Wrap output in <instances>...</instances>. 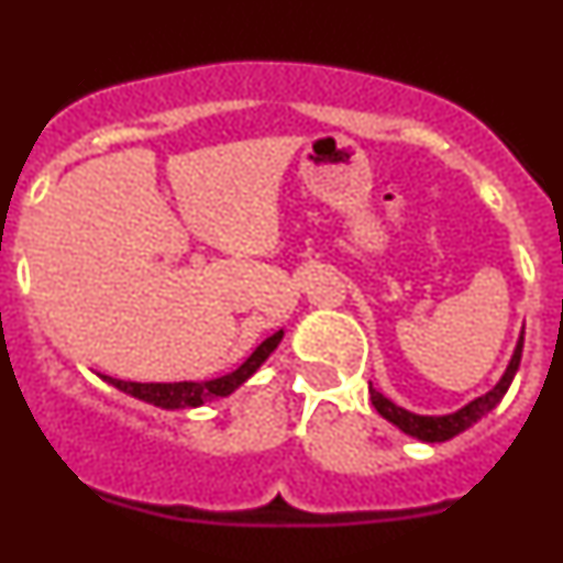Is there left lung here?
I'll list each match as a JSON object with an SVG mask.
<instances>
[{"instance_id": "1", "label": "left lung", "mask_w": 563, "mask_h": 563, "mask_svg": "<svg viewBox=\"0 0 563 563\" xmlns=\"http://www.w3.org/2000/svg\"><path fill=\"white\" fill-rule=\"evenodd\" d=\"M520 353H523V331H520L518 347H516V353H512L510 366H507V372L501 375V380L496 383L488 394L477 396L475 401H470L466 407H461L459 412H451V416H416V412L405 410V407H396L394 401L386 399V396L377 394V390L372 388V383H369V399H372V405H375V410L380 412L386 421L399 426L405 434L418 437V440H423V442L453 440L455 434H461V431L470 429L472 423L481 421L483 416H488V412L499 405L501 396H505L507 388H510L512 377H516L518 364H520Z\"/></svg>"}]
</instances>
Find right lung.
Listing matches in <instances>:
<instances>
[{
  "mask_svg": "<svg viewBox=\"0 0 563 563\" xmlns=\"http://www.w3.org/2000/svg\"><path fill=\"white\" fill-rule=\"evenodd\" d=\"M283 340V331H275L272 336H266L262 345L245 358V364L240 369H234L232 375L216 377V380L207 383H132V380H115V377L104 375V380L112 383L115 388L126 390V394L137 396V399L147 401V405L164 407V410H183V407H199L205 401L218 399V396H229L234 388H240L258 366L269 358V353L275 351L277 342Z\"/></svg>",
  "mask_w": 563,
  "mask_h": 563,
  "instance_id": "add662e5",
  "label": "right lung"
}]
</instances>
